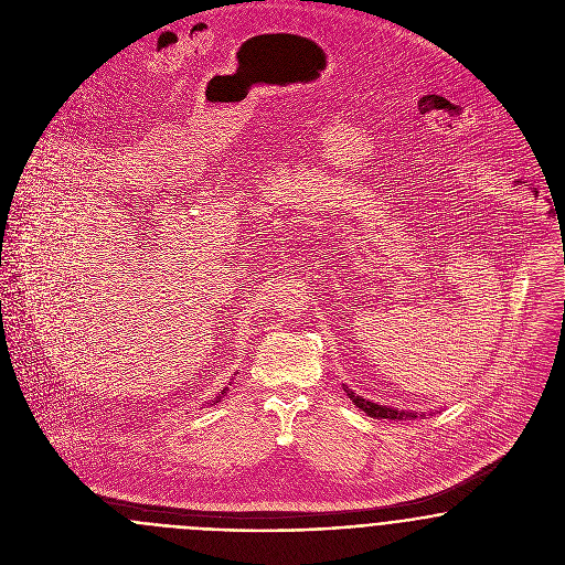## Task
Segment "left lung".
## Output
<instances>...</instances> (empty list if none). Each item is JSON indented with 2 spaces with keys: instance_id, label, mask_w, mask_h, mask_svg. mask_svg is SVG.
Wrapping results in <instances>:
<instances>
[{
  "instance_id": "1",
  "label": "left lung",
  "mask_w": 565,
  "mask_h": 565,
  "mask_svg": "<svg viewBox=\"0 0 565 565\" xmlns=\"http://www.w3.org/2000/svg\"><path fill=\"white\" fill-rule=\"evenodd\" d=\"M348 396L352 398V403L356 404L361 411H365L370 417H379V419H408V417H417L408 411H398V408H387L383 404L370 403V401H363L361 396H354V392L345 390Z\"/></svg>"
}]
</instances>
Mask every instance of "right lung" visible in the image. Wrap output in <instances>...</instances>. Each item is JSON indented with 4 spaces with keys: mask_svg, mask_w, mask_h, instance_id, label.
<instances>
[{
    "mask_svg": "<svg viewBox=\"0 0 565 565\" xmlns=\"http://www.w3.org/2000/svg\"><path fill=\"white\" fill-rule=\"evenodd\" d=\"M226 392H228V387H224V390H222V392H220V396H217V401H215V403H220V401H222V398H224V396H226Z\"/></svg>",
    "mask_w": 565,
    "mask_h": 565,
    "instance_id": "add662e5",
    "label": "right lung"
}]
</instances>
